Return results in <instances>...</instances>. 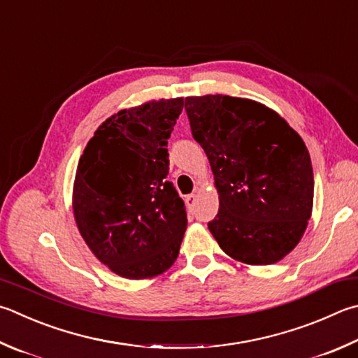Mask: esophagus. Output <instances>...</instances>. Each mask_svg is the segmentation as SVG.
I'll use <instances>...</instances> for the list:
<instances>
[{"label": "esophagus", "instance_id": "esophagus-1", "mask_svg": "<svg viewBox=\"0 0 358 358\" xmlns=\"http://www.w3.org/2000/svg\"><path fill=\"white\" fill-rule=\"evenodd\" d=\"M196 200H197V196L196 194H189V196H186L185 201H186V206L189 208V210H192L194 205H196Z\"/></svg>", "mask_w": 358, "mask_h": 358}]
</instances>
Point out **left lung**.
<instances>
[{
  "mask_svg": "<svg viewBox=\"0 0 358 358\" xmlns=\"http://www.w3.org/2000/svg\"><path fill=\"white\" fill-rule=\"evenodd\" d=\"M185 108L219 194L211 235L239 263L280 262L302 239L313 210L305 142L274 109L250 99L186 96Z\"/></svg>",
  "mask_w": 358,
  "mask_h": 358,
  "instance_id": "left-lung-1",
  "label": "left lung"
}]
</instances>
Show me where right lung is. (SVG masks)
I'll use <instances>...</instances> for the list:
<instances>
[{
  "instance_id": "1",
  "label": "right lung",
  "mask_w": 358,
  "mask_h": 358,
  "mask_svg": "<svg viewBox=\"0 0 358 358\" xmlns=\"http://www.w3.org/2000/svg\"><path fill=\"white\" fill-rule=\"evenodd\" d=\"M185 100L122 109L96 128L76 167L73 216L96 259L129 280L175 263L187 219L169 173L167 139Z\"/></svg>"
}]
</instances>
